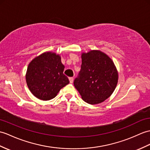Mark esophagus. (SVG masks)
<instances>
[{
  "mask_svg": "<svg viewBox=\"0 0 150 150\" xmlns=\"http://www.w3.org/2000/svg\"><path fill=\"white\" fill-rule=\"evenodd\" d=\"M69 82H70V83H73V82H74V78H73V77H69Z\"/></svg>",
  "mask_w": 150,
  "mask_h": 150,
  "instance_id": "1",
  "label": "esophagus"
}]
</instances>
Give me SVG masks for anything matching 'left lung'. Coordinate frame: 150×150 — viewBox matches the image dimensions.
Here are the masks:
<instances>
[{
  "instance_id": "8db88e82",
  "label": "left lung",
  "mask_w": 150,
  "mask_h": 150,
  "mask_svg": "<svg viewBox=\"0 0 150 150\" xmlns=\"http://www.w3.org/2000/svg\"><path fill=\"white\" fill-rule=\"evenodd\" d=\"M81 58V69L74 81L75 88L86 103H102L112 95L117 86L116 66L106 54L98 50L83 52Z\"/></svg>"
}]
</instances>
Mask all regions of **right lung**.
Wrapping results in <instances>:
<instances>
[{"label": "right lung", "instance_id": "obj_1", "mask_svg": "<svg viewBox=\"0 0 150 150\" xmlns=\"http://www.w3.org/2000/svg\"><path fill=\"white\" fill-rule=\"evenodd\" d=\"M64 69L59 54L45 52L36 57L29 64L25 75L30 91L41 100L55 98L61 89L69 82L63 74Z\"/></svg>", "mask_w": 150, "mask_h": 150}]
</instances>
